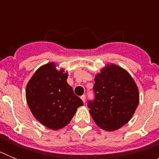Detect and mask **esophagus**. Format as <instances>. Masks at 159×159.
<instances>
[{
  "label": "esophagus",
  "mask_w": 159,
  "mask_h": 159,
  "mask_svg": "<svg viewBox=\"0 0 159 159\" xmlns=\"http://www.w3.org/2000/svg\"><path fill=\"white\" fill-rule=\"evenodd\" d=\"M81 99L83 100V102H86V96H85L84 95H82V96H81Z\"/></svg>",
  "instance_id": "1"
}]
</instances>
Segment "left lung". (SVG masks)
<instances>
[{"instance_id":"1","label":"left lung","mask_w":159,"mask_h":159,"mask_svg":"<svg viewBox=\"0 0 159 159\" xmlns=\"http://www.w3.org/2000/svg\"><path fill=\"white\" fill-rule=\"evenodd\" d=\"M95 99L88 102L90 114L98 127L107 131L130 121L139 102V92L127 70L108 64L95 76Z\"/></svg>"}]
</instances>
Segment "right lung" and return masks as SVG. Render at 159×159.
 <instances>
[{"label": "right lung", "mask_w": 159, "mask_h": 159, "mask_svg": "<svg viewBox=\"0 0 159 159\" xmlns=\"http://www.w3.org/2000/svg\"><path fill=\"white\" fill-rule=\"evenodd\" d=\"M67 71L54 62L40 66L28 82L25 96L33 116L51 130L66 127L84 102L67 84Z\"/></svg>", "instance_id": "add662e5"}]
</instances>
